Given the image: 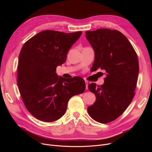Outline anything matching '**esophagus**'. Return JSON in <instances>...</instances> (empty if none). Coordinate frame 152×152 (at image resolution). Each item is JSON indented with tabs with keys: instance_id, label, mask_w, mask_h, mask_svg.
<instances>
[{
	"instance_id": "1",
	"label": "esophagus",
	"mask_w": 152,
	"mask_h": 152,
	"mask_svg": "<svg viewBox=\"0 0 152 152\" xmlns=\"http://www.w3.org/2000/svg\"><path fill=\"white\" fill-rule=\"evenodd\" d=\"M85 83H86V89H88V85H89V83H88V82L87 81H85Z\"/></svg>"
}]
</instances>
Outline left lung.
I'll use <instances>...</instances> for the list:
<instances>
[{
	"instance_id": "1",
	"label": "left lung",
	"mask_w": 152,
	"mask_h": 152,
	"mask_svg": "<svg viewBox=\"0 0 152 152\" xmlns=\"http://www.w3.org/2000/svg\"><path fill=\"white\" fill-rule=\"evenodd\" d=\"M95 52L92 69L106 71L104 83L88 86L96 97L87 107L89 116L100 123H108L121 116L134 97L139 71L136 52L121 32L98 29L86 32Z\"/></svg>"
}]
</instances>
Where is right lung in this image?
Instances as JSON below:
<instances>
[{
  "mask_svg": "<svg viewBox=\"0 0 152 152\" xmlns=\"http://www.w3.org/2000/svg\"><path fill=\"white\" fill-rule=\"evenodd\" d=\"M82 33L42 31L21 48L17 72L18 89L29 112L39 120L52 122L60 119L66 112L69 99L85 91L83 78L68 79L55 73L56 68L65 62L68 52Z\"/></svg>",
  "mask_w": 152,
  "mask_h": 152,
  "instance_id": "right-lung-1",
  "label": "right lung"
}]
</instances>
